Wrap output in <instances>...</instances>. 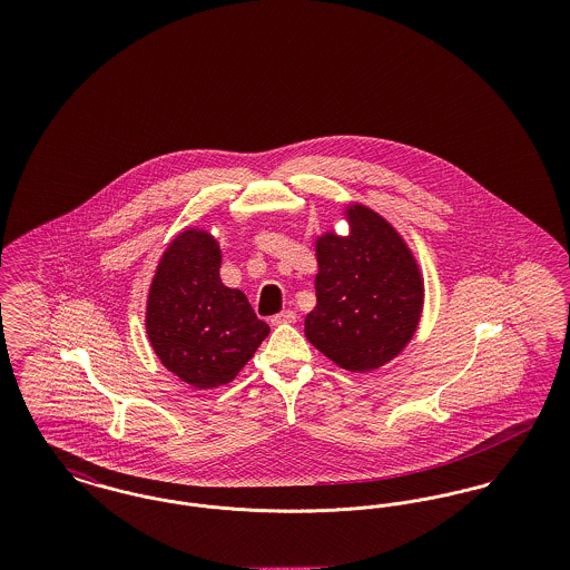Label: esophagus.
Listing matches in <instances>:
<instances>
[{
    "instance_id": "34e87169",
    "label": "esophagus",
    "mask_w": 570,
    "mask_h": 570,
    "mask_svg": "<svg viewBox=\"0 0 570 570\" xmlns=\"http://www.w3.org/2000/svg\"><path fill=\"white\" fill-rule=\"evenodd\" d=\"M297 323V314L293 309H286V312H279L272 318V325H293Z\"/></svg>"
}]
</instances>
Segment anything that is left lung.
I'll use <instances>...</instances> for the list:
<instances>
[{
    "mask_svg": "<svg viewBox=\"0 0 570 570\" xmlns=\"http://www.w3.org/2000/svg\"><path fill=\"white\" fill-rule=\"evenodd\" d=\"M348 233L316 235V307L305 318L307 342L337 367L380 370L412 342L425 303L423 269L404 235L376 209L342 205Z\"/></svg>",
    "mask_w": 570,
    "mask_h": 570,
    "instance_id": "8db88e82",
    "label": "left lung"
}]
</instances>
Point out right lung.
Masks as SVG:
<instances>
[{
  "mask_svg": "<svg viewBox=\"0 0 570 570\" xmlns=\"http://www.w3.org/2000/svg\"><path fill=\"white\" fill-rule=\"evenodd\" d=\"M222 247L205 226H186L151 277L145 331L164 367L198 391L230 384L269 335L239 288L219 279Z\"/></svg>",
  "mask_w": 570,
  "mask_h": 570,
  "instance_id": "1",
  "label": "right lung"
}]
</instances>
